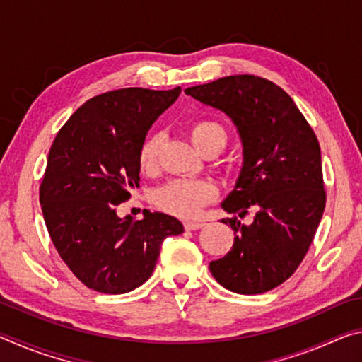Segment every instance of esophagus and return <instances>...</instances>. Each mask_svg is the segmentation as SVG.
<instances>
[{
	"label": "esophagus",
	"instance_id": "esophagus-1",
	"mask_svg": "<svg viewBox=\"0 0 362 362\" xmlns=\"http://www.w3.org/2000/svg\"><path fill=\"white\" fill-rule=\"evenodd\" d=\"M183 226H185L187 230H199V228H203L204 226V223L203 222H196V220H187L185 223H183Z\"/></svg>",
	"mask_w": 362,
	"mask_h": 362
}]
</instances>
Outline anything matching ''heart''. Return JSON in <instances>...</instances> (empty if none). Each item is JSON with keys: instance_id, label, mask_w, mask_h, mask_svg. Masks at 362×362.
<instances>
[{"instance_id": "heart-1", "label": "heart", "mask_w": 362, "mask_h": 362, "mask_svg": "<svg viewBox=\"0 0 362 362\" xmlns=\"http://www.w3.org/2000/svg\"><path fill=\"white\" fill-rule=\"evenodd\" d=\"M189 139L196 148L204 153L211 148L218 151L226 142V132L217 121L199 119L189 126ZM159 136L151 134L146 137L139 150V164L144 170L153 169L156 163L159 148ZM217 196V188L207 180H173L159 187L153 193V201L159 209L175 214V216L189 217L194 216L206 203Z\"/></svg>"}]
</instances>
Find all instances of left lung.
<instances>
[{"instance_id": "8db88e82", "label": "left lung", "mask_w": 362, "mask_h": 362, "mask_svg": "<svg viewBox=\"0 0 362 362\" xmlns=\"http://www.w3.org/2000/svg\"><path fill=\"white\" fill-rule=\"evenodd\" d=\"M185 94L223 112L243 144V168L222 203L236 216L222 222L235 231L228 254L209 263L225 289L254 296L291 278L308 252L321 222L326 192L320 142L286 93L265 78L225 76L193 86Z\"/></svg>"}]
</instances>
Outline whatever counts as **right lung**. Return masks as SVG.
<instances>
[{
	"label": "right lung",
	"mask_w": 362,
	"mask_h": 362,
	"mask_svg": "<svg viewBox=\"0 0 362 362\" xmlns=\"http://www.w3.org/2000/svg\"><path fill=\"white\" fill-rule=\"evenodd\" d=\"M180 88H126L83 103L49 150L40 203L49 236L71 273L89 289L124 293L151 276L164 238L183 233L180 220L144 209L118 217L116 206L139 187V150Z\"/></svg>",
	"instance_id": "obj_1"
}]
</instances>
